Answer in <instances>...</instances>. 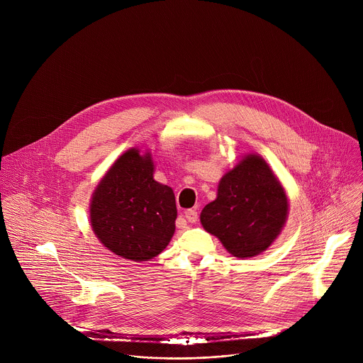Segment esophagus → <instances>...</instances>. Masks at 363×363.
Segmentation results:
<instances>
[{"label":"esophagus","instance_id":"1","mask_svg":"<svg viewBox=\"0 0 363 363\" xmlns=\"http://www.w3.org/2000/svg\"><path fill=\"white\" fill-rule=\"evenodd\" d=\"M185 218L189 221V223H196L198 221V213L195 210H186L185 211Z\"/></svg>","mask_w":363,"mask_h":363}]
</instances>
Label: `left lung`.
I'll return each instance as SVG.
<instances>
[{"instance_id":"obj_1","label":"left lung","mask_w":363,"mask_h":363,"mask_svg":"<svg viewBox=\"0 0 363 363\" xmlns=\"http://www.w3.org/2000/svg\"><path fill=\"white\" fill-rule=\"evenodd\" d=\"M289 213L287 195L260 155L248 153L218 184L201 224L238 258L266 251L281 233Z\"/></svg>"}]
</instances>
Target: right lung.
Segmentation results:
<instances>
[{"instance_id": "add662e5", "label": "right lung", "mask_w": 363, "mask_h": 363, "mask_svg": "<svg viewBox=\"0 0 363 363\" xmlns=\"http://www.w3.org/2000/svg\"><path fill=\"white\" fill-rule=\"evenodd\" d=\"M177 205L172 188L153 179L150 152L130 147L96 186L90 224L108 250L132 262H147L169 244Z\"/></svg>"}]
</instances>
